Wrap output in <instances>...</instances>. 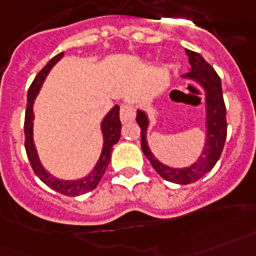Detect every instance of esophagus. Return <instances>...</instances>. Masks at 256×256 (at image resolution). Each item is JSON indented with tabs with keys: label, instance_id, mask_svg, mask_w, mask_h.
Wrapping results in <instances>:
<instances>
[{
	"label": "esophagus",
	"instance_id": "34e87169",
	"mask_svg": "<svg viewBox=\"0 0 256 256\" xmlns=\"http://www.w3.org/2000/svg\"><path fill=\"white\" fill-rule=\"evenodd\" d=\"M134 118V106H128V104L122 106V108H120V118H122V122H130Z\"/></svg>",
	"mask_w": 256,
	"mask_h": 256
}]
</instances>
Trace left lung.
Segmentation results:
<instances>
[{"mask_svg":"<svg viewBox=\"0 0 256 256\" xmlns=\"http://www.w3.org/2000/svg\"><path fill=\"white\" fill-rule=\"evenodd\" d=\"M186 53L191 68L190 72L182 76V78L198 82L204 89L206 94V142L196 162H194L191 166L182 168L170 167L159 162L150 152L146 142V130L150 126L148 114L142 110H138L136 114V122L142 128L140 138L144 155L163 179L176 184H191L211 171L220 158L227 136L226 106L222 92L220 77L218 76L215 69L199 53L192 52L190 49H186Z\"/></svg>","mask_w":256,"mask_h":256,"instance_id":"obj_1","label":"left lung"}]
</instances>
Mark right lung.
Here are the masks:
<instances>
[{"label":"right lung","instance_id":"obj_1","mask_svg":"<svg viewBox=\"0 0 256 256\" xmlns=\"http://www.w3.org/2000/svg\"><path fill=\"white\" fill-rule=\"evenodd\" d=\"M64 52L58 53L54 56L52 60L49 61L45 66H44L37 76L32 82L30 88L28 90V104H26V112H25V150H26L28 159L30 162V166L33 168L34 174L40 178L41 182L46 184L48 187H50L54 191L60 192L62 195L66 196H78L86 192L92 191L97 187V184L100 183L101 178L104 175L106 167L110 162V154H112V148L120 138L122 134V122H120V106H114L112 110L106 114V118L101 122V132H102V150H101L100 158L97 160L96 166L93 170L89 172L88 175L80 179L74 180H64L58 179L56 176H53L49 171L45 170L41 160H40L38 152L36 148L34 140H33V120H34V112H33V106H34V100L37 94H38L40 89L42 86L46 76L50 72V69L62 58Z\"/></svg>","mask_w":256,"mask_h":256}]
</instances>
